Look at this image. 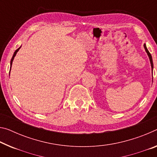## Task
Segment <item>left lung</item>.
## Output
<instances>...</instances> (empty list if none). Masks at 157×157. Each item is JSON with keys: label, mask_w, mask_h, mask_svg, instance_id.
Instances as JSON below:
<instances>
[{"label": "left lung", "mask_w": 157, "mask_h": 157, "mask_svg": "<svg viewBox=\"0 0 157 157\" xmlns=\"http://www.w3.org/2000/svg\"><path fill=\"white\" fill-rule=\"evenodd\" d=\"M144 48L145 49V52H147V54L149 59H150V64H151V72H152L153 73V68H154V65H153V61H152V57H151V55L150 54V52H149L147 48L146 47V44H144ZM152 81H153V78H152Z\"/></svg>", "instance_id": "1"}]
</instances>
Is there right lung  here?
<instances>
[{
    "label": "right lung",
    "mask_w": 157,
    "mask_h": 157,
    "mask_svg": "<svg viewBox=\"0 0 157 157\" xmlns=\"http://www.w3.org/2000/svg\"><path fill=\"white\" fill-rule=\"evenodd\" d=\"M21 46H20V47H19L18 49H17V50L14 52V54H13V56H12V59H11V61H10V70H11V68H12V62H13V60H14V57H15V56H16V54H17V52H18L19 50V49L21 48Z\"/></svg>",
    "instance_id": "1"
}]
</instances>
